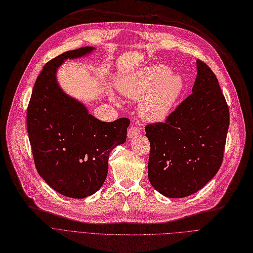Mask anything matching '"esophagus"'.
Instances as JSON below:
<instances>
[{"mask_svg": "<svg viewBox=\"0 0 253 253\" xmlns=\"http://www.w3.org/2000/svg\"><path fill=\"white\" fill-rule=\"evenodd\" d=\"M140 128L137 126H129V128H128V130H127V137L128 138H135V137H137L138 135H140Z\"/></svg>", "mask_w": 253, "mask_h": 253, "instance_id": "esophagus-1", "label": "esophagus"}]
</instances>
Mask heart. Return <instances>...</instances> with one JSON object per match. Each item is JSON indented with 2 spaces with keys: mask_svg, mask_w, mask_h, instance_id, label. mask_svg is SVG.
I'll list each match as a JSON object with an SVG mask.
<instances>
[{
  "mask_svg": "<svg viewBox=\"0 0 253 253\" xmlns=\"http://www.w3.org/2000/svg\"><path fill=\"white\" fill-rule=\"evenodd\" d=\"M185 88V81L164 65L136 71L119 83L118 90L130 99H140V115L150 123L163 122L171 114Z\"/></svg>",
  "mask_w": 253,
  "mask_h": 253,
  "instance_id": "heart-1",
  "label": "heart"
}]
</instances>
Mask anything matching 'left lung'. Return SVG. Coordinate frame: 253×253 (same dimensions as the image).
<instances>
[{"mask_svg": "<svg viewBox=\"0 0 253 253\" xmlns=\"http://www.w3.org/2000/svg\"><path fill=\"white\" fill-rule=\"evenodd\" d=\"M192 92L166 118L145 126L150 142L148 178L168 198H184L205 186L218 172L230 111L212 70L197 61Z\"/></svg>", "mask_w": 253, "mask_h": 253, "instance_id": "obj_1", "label": "left lung"}]
</instances>
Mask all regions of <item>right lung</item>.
<instances>
[{
  "label": "right lung",
  "instance_id": "1",
  "mask_svg": "<svg viewBox=\"0 0 253 253\" xmlns=\"http://www.w3.org/2000/svg\"><path fill=\"white\" fill-rule=\"evenodd\" d=\"M93 49L81 47L48 62L35 82L27 110L36 169L51 188L73 199L86 198L101 188L110 152L126 142L129 125L126 117L101 122L58 86L56 71L65 59Z\"/></svg>",
  "mask_w": 253,
  "mask_h": 253
}]
</instances>
